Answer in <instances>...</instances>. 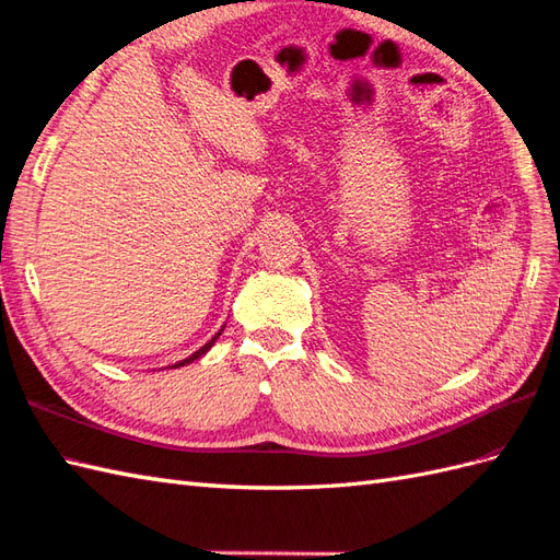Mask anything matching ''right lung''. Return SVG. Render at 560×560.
I'll list each match as a JSON object with an SVG mask.
<instances>
[{"label": "right lung", "instance_id": "right-lung-1", "mask_svg": "<svg viewBox=\"0 0 560 560\" xmlns=\"http://www.w3.org/2000/svg\"><path fill=\"white\" fill-rule=\"evenodd\" d=\"M224 326H226V324H224ZM224 326H222V328H220V331H218V334H214V336H212V338H210V340L206 342V346H203V348H198V350H196L194 354H189V357H186V360H182V362H177V364H172L170 369H177V366H184V364H191V362H196V360H198V357H203V354H206V352H208V350H210V348L214 346V340H218V338L222 336V331H224Z\"/></svg>", "mask_w": 560, "mask_h": 560}]
</instances>
